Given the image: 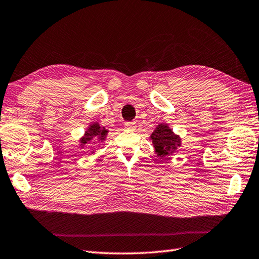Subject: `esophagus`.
I'll return each instance as SVG.
<instances>
[{"label":"esophagus","instance_id":"obj_1","mask_svg":"<svg viewBox=\"0 0 259 259\" xmlns=\"http://www.w3.org/2000/svg\"><path fill=\"white\" fill-rule=\"evenodd\" d=\"M124 128L128 130H135L137 128V123L136 122H125Z\"/></svg>","mask_w":259,"mask_h":259}]
</instances>
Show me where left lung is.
I'll use <instances>...</instances> for the list:
<instances>
[{"label":"left lung","instance_id":"obj_1","mask_svg":"<svg viewBox=\"0 0 259 259\" xmlns=\"http://www.w3.org/2000/svg\"><path fill=\"white\" fill-rule=\"evenodd\" d=\"M153 141L155 154L164 159L173 155L182 145V139L179 135L174 134L173 129L165 122H160L156 126L154 133L150 135Z\"/></svg>","mask_w":259,"mask_h":259}]
</instances>
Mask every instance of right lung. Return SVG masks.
Segmentation results:
<instances>
[{
    "label": "right lung",
    "mask_w": 259,
    "mask_h": 259,
    "mask_svg": "<svg viewBox=\"0 0 259 259\" xmlns=\"http://www.w3.org/2000/svg\"><path fill=\"white\" fill-rule=\"evenodd\" d=\"M108 133H109V130L105 129L104 126H101L98 121L91 122L88 128H86L84 135L80 137L78 140L79 147L83 149L84 147H88L89 144H96V143L102 144L105 141ZM91 154H94L93 149Z\"/></svg>",
    "instance_id": "add662e5"
}]
</instances>
